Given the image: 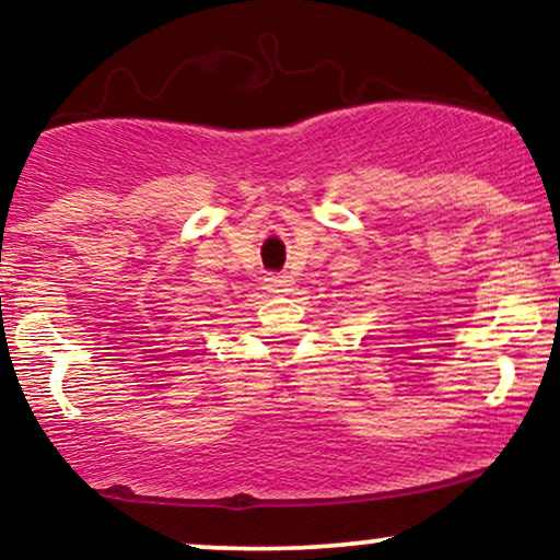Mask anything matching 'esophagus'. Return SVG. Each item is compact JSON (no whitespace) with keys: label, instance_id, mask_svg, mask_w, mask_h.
Instances as JSON below:
<instances>
[{"label":"esophagus","instance_id":"obj_1","mask_svg":"<svg viewBox=\"0 0 560 560\" xmlns=\"http://www.w3.org/2000/svg\"><path fill=\"white\" fill-rule=\"evenodd\" d=\"M292 287H294L292 276H287V273L266 276V289L271 294H289V292H292Z\"/></svg>","mask_w":560,"mask_h":560}]
</instances>
